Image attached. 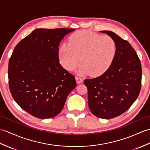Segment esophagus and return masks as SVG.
Wrapping results in <instances>:
<instances>
[{
    "mask_svg": "<svg viewBox=\"0 0 150 150\" xmlns=\"http://www.w3.org/2000/svg\"><path fill=\"white\" fill-rule=\"evenodd\" d=\"M75 79H76V83H82V81H83L82 78L80 77V76H76V77H75Z\"/></svg>",
    "mask_w": 150,
    "mask_h": 150,
    "instance_id": "34e87169",
    "label": "esophagus"
}]
</instances>
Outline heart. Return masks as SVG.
<instances>
[{"label":"heart","instance_id":"obj_1","mask_svg":"<svg viewBox=\"0 0 150 150\" xmlns=\"http://www.w3.org/2000/svg\"><path fill=\"white\" fill-rule=\"evenodd\" d=\"M116 45L109 36H102L91 31L82 30L69 36L68 44L59 50V60L68 71H73L82 63L79 74L99 76L104 74L114 60Z\"/></svg>","mask_w":150,"mask_h":150}]
</instances>
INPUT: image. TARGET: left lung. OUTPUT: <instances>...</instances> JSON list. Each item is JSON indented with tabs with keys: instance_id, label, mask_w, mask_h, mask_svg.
Returning a JSON list of instances; mask_svg holds the SVG:
<instances>
[{
	"instance_id": "left-lung-1",
	"label": "left lung",
	"mask_w": 150,
	"mask_h": 150,
	"mask_svg": "<svg viewBox=\"0 0 150 150\" xmlns=\"http://www.w3.org/2000/svg\"><path fill=\"white\" fill-rule=\"evenodd\" d=\"M114 40L116 54L110 67L98 77L85 79L89 109L95 116L111 119L122 114L137 98L141 88V63L128 41L109 30L101 31Z\"/></svg>"
}]
</instances>
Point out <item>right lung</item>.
I'll list each match as a JSON object with an SVG mask.
<instances>
[{"instance_id": "obj_1", "label": "right lung", "mask_w": 150, "mask_h": 150, "mask_svg": "<svg viewBox=\"0 0 150 150\" xmlns=\"http://www.w3.org/2000/svg\"><path fill=\"white\" fill-rule=\"evenodd\" d=\"M75 29H37L16 45L9 61V86L17 104L32 116H57L76 86L59 63V45Z\"/></svg>"}]
</instances>
